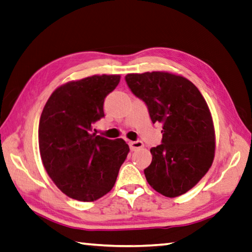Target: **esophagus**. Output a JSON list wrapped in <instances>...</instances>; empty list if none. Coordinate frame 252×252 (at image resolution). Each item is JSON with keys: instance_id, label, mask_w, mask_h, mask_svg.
Masks as SVG:
<instances>
[{"instance_id": "1", "label": "esophagus", "mask_w": 252, "mask_h": 252, "mask_svg": "<svg viewBox=\"0 0 252 252\" xmlns=\"http://www.w3.org/2000/svg\"><path fill=\"white\" fill-rule=\"evenodd\" d=\"M143 142L142 141H130L129 142V146H130V149H131V151H136V150H139V149H141V148H143Z\"/></svg>"}]
</instances>
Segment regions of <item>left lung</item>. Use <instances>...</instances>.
Segmentation results:
<instances>
[{"label":"left lung","instance_id":"8db88e82","mask_svg":"<svg viewBox=\"0 0 252 252\" xmlns=\"http://www.w3.org/2000/svg\"><path fill=\"white\" fill-rule=\"evenodd\" d=\"M126 81L148 106L152 122L163 126L162 144L151 149L146 181L166 197L185 194L214 161L215 129L207 102L193 82L172 72L127 74Z\"/></svg>","mask_w":252,"mask_h":252}]
</instances>
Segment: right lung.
Returning a JSON list of instances; mask_svg holds the SVG:
<instances>
[{"mask_svg": "<svg viewBox=\"0 0 252 252\" xmlns=\"http://www.w3.org/2000/svg\"><path fill=\"white\" fill-rule=\"evenodd\" d=\"M120 75H94L69 81L50 94L40 116L39 153L49 177L68 197L94 202L112 189L129 153L125 140L91 133L104 117V98Z\"/></svg>", "mask_w": 252, "mask_h": 252, "instance_id": "right-lung-1", "label": "right lung"}]
</instances>
